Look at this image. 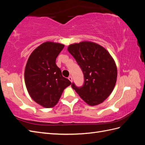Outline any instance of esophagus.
Masks as SVG:
<instances>
[{
	"label": "esophagus",
	"instance_id": "obj_1",
	"mask_svg": "<svg viewBox=\"0 0 145 145\" xmlns=\"http://www.w3.org/2000/svg\"><path fill=\"white\" fill-rule=\"evenodd\" d=\"M68 79H69V80L70 82H72V78L71 76H69V77H68Z\"/></svg>",
	"mask_w": 145,
	"mask_h": 145
}]
</instances>
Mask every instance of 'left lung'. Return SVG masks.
Masks as SVG:
<instances>
[{"label":"left lung","mask_w":145,"mask_h":145,"mask_svg":"<svg viewBox=\"0 0 145 145\" xmlns=\"http://www.w3.org/2000/svg\"><path fill=\"white\" fill-rule=\"evenodd\" d=\"M68 51L80 67L85 78L82 87L72 83V88L90 106L103 102L117 81V68L112 57L104 47L90 41L69 45Z\"/></svg>","instance_id":"8db88e82"}]
</instances>
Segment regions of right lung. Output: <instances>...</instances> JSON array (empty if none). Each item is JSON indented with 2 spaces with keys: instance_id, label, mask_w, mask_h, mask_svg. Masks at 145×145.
Instances as JSON below:
<instances>
[{
  "instance_id": "add662e5",
  "label": "right lung",
  "mask_w": 145,
  "mask_h": 145,
  "mask_svg": "<svg viewBox=\"0 0 145 145\" xmlns=\"http://www.w3.org/2000/svg\"><path fill=\"white\" fill-rule=\"evenodd\" d=\"M62 43L48 41L30 54L25 69V82L30 97L40 106L51 108L58 103L64 89L71 84L56 64L64 48Z\"/></svg>"
}]
</instances>
